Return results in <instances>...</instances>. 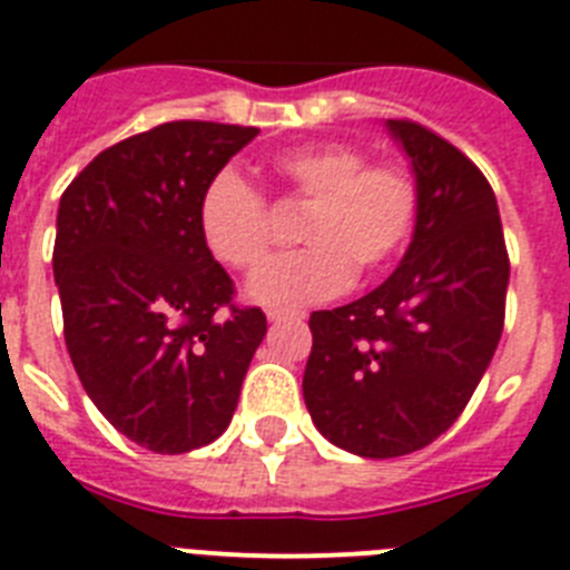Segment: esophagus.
Instances as JSON below:
<instances>
[{
	"instance_id": "esophagus-1",
	"label": "esophagus",
	"mask_w": 570,
	"mask_h": 570,
	"mask_svg": "<svg viewBox=\"0 0 570 570\" xmlns=\"http://www.w3.org/2000/svg\"><path fill=\"white\" fill-rule=\"evenodd\" d=\"M306 314L303 312H285V308H271L267 312V321L271 323H282V321H303Z\"/></svg>"
}]
</instances>
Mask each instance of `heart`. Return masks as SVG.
Masks as SVG:
<instances>
[{
	"label": "heart",
	"instance_id": "obj_1",
	"mask_svg": "<svg viewBox=\"0 0 570 570\" xmlns=\"http://www.w3.org/2000/svg\"><path fill=\"white\" fill-rule=\"evenodd\" d=\"M273 179L303 203L306 247L267 262L249 279L247 297L291 308L335 297L350 276L382 271L406 247L421 212V188L397 161H367L356 144H303L271 158ZM199 235L232 271H253L271 249V208L238 173H217L199 199Z\"/></svg>",
	"mask_w": 570,
	"mask_h": 570
}]
</instances>
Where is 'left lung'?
Wrapping results in <instances>:
<instances>
[{
    "instance_id": "8db88e82",
    "label": "left lung",
    "mask_w": 570,
    "mask_h": 570,
    "mask_svg": "<svg viewBox=\"0 0 570 570\" xmlns=\"http://www.w3.org/2000/svg\"><path fill=\"white\" fill-rule=\"evenodd\" d=\"M421 212L400 267L356 303L312 312L303 397L341 450L394 459L453 426L498 350L509 253L494 190L450 140L389 120Z\"/></svg>"
}]
</instances>
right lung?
Listing matches in <instances>:
<instances>
[{"instance_id": "1", "label": "right lung", "mask_w": 570, "mask_h": 570, "mask_svg": "<svg viewBox=\"0 0 570 570\" xmlns=\"http://www.w3.org/2000/svg\"><path fill=\"white\" fill-rule=\"evenodd\" d=\"M256 135L161 122L102 149L61 194L52 271L72 367L114 430L153 453L223 435L267 332L199 235L203 190Z\"/></svg>"}]
</instances>
